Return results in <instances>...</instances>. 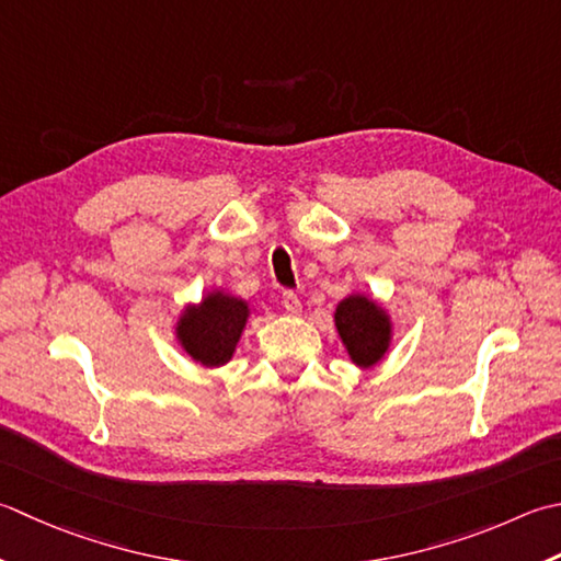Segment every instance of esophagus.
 <instances>
[{
	"label": "esophagus",
	"instance_id": "obj_1",
	"mask_svg": "<svg viewBox=\"0 0 561 561\" xmlns=\"http://www.w3.org/2000/svg\"><path fill=\"white\" fill-rule=\"evenodd\" d=\"M282 306H284V309H287V313H299L301 311L299 296H296L291 289L282 291Z\"/></svg>",
	"mask_w": 561,
	"mask_h": 561
}]
</instances>
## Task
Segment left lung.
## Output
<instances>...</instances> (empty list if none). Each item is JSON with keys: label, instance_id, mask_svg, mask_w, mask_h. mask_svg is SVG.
<instances>
[{"label": "left lung", "instance_id": "1", "mask_svg": "<svg viewBox=\"0 0 561 561\" xmlns=\"http://www.w3.org/2000/svg\"><path fill=\"white\" fill-rule=\"evenodd\" d=\"M337 333L359 367H371L389 347V318L365 296H347L335 311Z\"/></svg>", "mask_w": 561, "mask_h": 561}]
</instances>
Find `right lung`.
<instances>
[{
	"label": "right lung",
	"instance_id": "1",
	"mask_svg": "<svg viewBox=\"0 0 561 561\" xmlns=\"http://www.w3.org/2000/svg\"><path fill=\"white\" fill-rule=\"evenodd\" d=\"M248 321L245 301L226 294H208L202 306L190 309L178 325L186 353L206 367L226 365Z\"/></svg>",
	"mask_w": 561,
	"mask_h": 561
}]
</instances>
